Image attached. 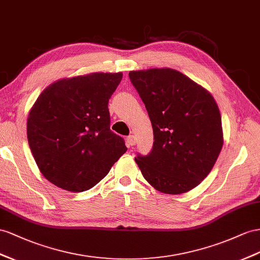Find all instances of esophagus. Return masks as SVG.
I'll return each instance as SVG.
<instances>
[{
  "instance_id": "esophagus-1",
  "label": "esophagus",
  "mask_w": 260,
  "mask_h": 260,
  "mask_svg": "<svg viewBox=\"0 0 260 260\" xmlns=\"http://www.w3.org/2000/svg\"><path fill=\"white\" fill-rule=\"evenodd\" d=\"M126 143H127V145L128 146H134L135 144H136V138H135V136H133V135H131V136H128L127 137V139H126Z\"/></svg>"
}]
</instances>
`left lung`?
Here are the masks:
<instances>
[{"instance_id": "8db88e82", "label": "left lung", "mask_w": 260, "mask_h": 260, "mask_svg": "<svg viewBox=\"0 0 260 260\" xmlns=\"http://www.w3.org/2000/svg\"><path fill=\"white\" fill-rule=\"evenodd\" d=\"M148 112L154 145L135 161L156 190L180 194L208 176L223 146L222 119L211 93L174 69L131 71Z\"/></svg>"}]
</instances>
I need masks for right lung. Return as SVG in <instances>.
Wrapping results in <instances>:
<instances>
[{
  "mask_svg": "<svg viewBox=\"0 0 260 260\" xmlns=\"http://www.w3.org/2000/svg\"><path fill=\"white\" fill-rule=\"evenodd\" d=\"M123 75L95 72L46 88L27 119V139L43 176L57 187H94L127 150L110 129L109 100Z\"/></svg>",
  "mask_w": 260,
  "mask_h": 260,
  "instance_id": "right-lung-1",
  "label": "right lung"
}]
</instances>
